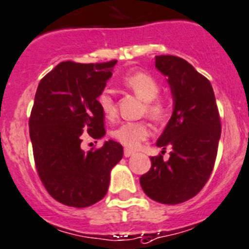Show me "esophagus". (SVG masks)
Returning <instances> with one entry per match:
<instances>
[{
  "label": "esophagus",
  "instance_id": "1",
  "mask_svg": "<svg viewBox=\"0 0 249 249\" xmlns=\"http://www.w3.org/2000/svg\"><path fill=\"white\" fill-rule=\"evenodd\" d=\"M134 153H135V151H132V149H130V148H125L124 149V156L125 157H130V156H132Z\"/></svg>",
  "mask_w": 249,
  "mask_h": 249
}]
</instances>
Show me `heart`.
Returning a JSON list of instances; mask_svg holds the SVG:
<instances>
[{"instance_id":"heart-1","label":"heart","mask_w":249,"mask_h":249,"mask_svg":"<svg viewBox=\"0 0 249 249\" xmlns=\"http://www.w3.org/2000/svg\"><path fill=\"white\" fill-rule=\"evenodd\" d=\"M123 84L137 97L144 101V112L153 120H163L168 115L170 106L166 98L159 97L160 84L148 71H136L126 74ZM97 105L107 119L117 115V103L109 90H102L97 96ZM149 135L146 122H125L112 131V137L126 148H137Z\"/></svg>"}]
</instances>
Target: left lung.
Instances as JSON below:
<instances>
[{
    "instance_id": "8db88e82",
    "label": "left lung",
    "mask_w": 249,
    "mask_h": 249,
    "mask_svg": "<svg viewBox=\"0 0 249 249\" xmlns=\"http://www.w3.org/2000/svg\"><path fill=\"white\" fill-rule=\"evenodd\" d=\"M156 67L168 78L174 98L173 115L157 146L171 147V152L168 160L161 154L151 157V169L140 183L153 201L178 204L196 196L211 178L221 134L220 115L209 80L187 60L157 55Z\"/></svg>"
}]
</instances>
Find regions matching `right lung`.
<instances>
[{
	"label": "right lung",
	"instance_id": "1",
	"mask_svg": "<svg viewBox=\"0 0 249 249\" xmlns=\"http://www.w3.org/2000/svg\"><path fill=\"white\" fill-rule=\"evenodd\" d=\"M115 64V59L60 62L36 90L29 118L36 170L50 196L68 207L85 208L101 201L108 191L110 170L123 158V146L113 140L100 148L81 149L84 136H105L97 96Z\"/></svg>",
	"mask_w": 249,
	"mask_h": 249
}]
</instances>
